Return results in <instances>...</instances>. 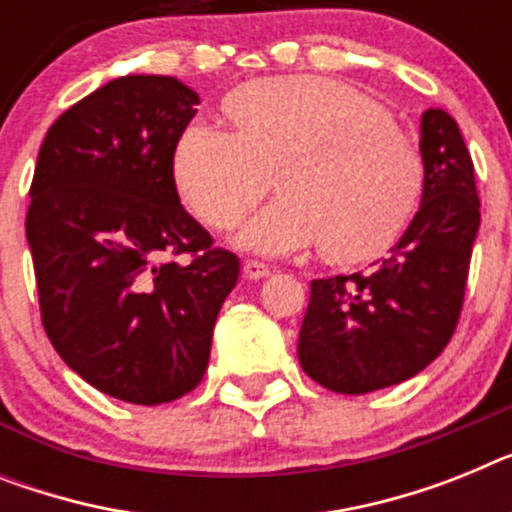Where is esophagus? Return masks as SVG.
Masks as SVG:
<instances>
[{
  "label": "esophagus",
  "mask_w": 512,
  "mask_h": 512,
  "mask_svg": "<svg viewBox=\"0 0 512 512\" xmlns=\"http://www.w3.org/2000/svg\"><path fill=\"white\" fill-rule=\"evenodd\" d=\"M243 274H246V279H264L272 274V266L264 264V261L248 259L246 264H243Z\"/></svg>",
  "instance_id": "obj_1"
}]
</instances>
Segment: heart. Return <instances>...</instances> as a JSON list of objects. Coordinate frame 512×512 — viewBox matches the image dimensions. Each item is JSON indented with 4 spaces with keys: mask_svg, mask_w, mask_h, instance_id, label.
Here are the masks:
<instances>
[{
    "mask_svg": "<svg viewBox=\"0 0 512 512\" xmlns=\"http://www.w3.org/2000/svg\"><path fill=\"white\" fill-rule=\"evenodd\" d=\"M230 131L191 124L173 150L183 204L230 230L272 189L238 246L287 253L318 246L326 264L378 259L404 235L425 189L422 155L375 100L326 77L240 85L222 103Z\"/></svg>",
    "mask_w": 512,
    "mask_h": 512,
    "instance_id": "b5f03b06",
    "label": "heart"
}]
</instances>
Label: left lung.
Here are the masks:
<instances>
[{
  "mask_svg": "<svg viewBox=\"0 0 512 512\" xmlns=\"http://www.w3.org/2000/svg\"><path fill=\"white\" fill-rule=\"evenodd\" d=\"M419 155L422 204L386 259L365 274L310 282L298 357L329 391L357 396L409 381L456 331L479 233L474 165L440 108L422 113Z\"/></svg>",
  "mask_w": 512,
  "mask_h": 512,
  "instance_id": "1",
  "label": "left lung"
}]
</instances>
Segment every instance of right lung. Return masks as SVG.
I'll return each instance as SVG.
<instances>
[{
    "mask_svg": "<svg viewBox=\"0 0 512 512\" xmlns=\"http://www.w3.org/2000/svg\"><path fill=\"white\" fill-rule=\"evenodd\" d=\"M196 106L199 95L165 74L106 82L48 129L30 186L43 329L74 373L129 404H168L202 383L240 274L173 181ZM178 252L195 261L178 265Z\"/></svg>",
    "mask_w": 512,
    "mask_h": 512,
    "instance_id": "1",
    "label": "right lung"
}]
</instances>
